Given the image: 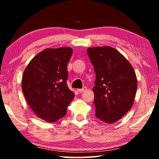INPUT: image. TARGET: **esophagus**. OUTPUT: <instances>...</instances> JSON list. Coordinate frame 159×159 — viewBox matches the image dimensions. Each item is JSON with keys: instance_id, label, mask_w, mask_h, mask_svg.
Here are the masks:
<instances>
[{"instance_id": "34e87169", "label": "esophagus", "mask_w": 159, "mask_h": 159, "mask_svg": "<svg viewBox=\"0 0 159 159\" xmlns=\"http://www.w3.org/2000/svg\"><path fill=\"white\" fill-rule=\"evenodd\" d=\"M86 90H87V88L84 87V88H83L82 89H78L77 90H78V92H79V93H83V92H84V91H85Z\"/></svg>"}]
</instances>
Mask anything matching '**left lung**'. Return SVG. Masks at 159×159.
Listing matches in <instances>:
<instances>
[{"label":"left lung","instance_id":"left-lung-1","mask_svg":"<svg viewBox=\"0 0 159 159\" xmlns=\"http://www.w3.org/2000/svg\"><path fill=\"white\" fill-rule=\"evenodd\" d=\"M87 52L96 74L93 88L95 116L111 124L133 107L138 88L135 72L124 56L114 48H89Z\"/></svg>","mask_w":159,"mask_h":159}]
</instances>
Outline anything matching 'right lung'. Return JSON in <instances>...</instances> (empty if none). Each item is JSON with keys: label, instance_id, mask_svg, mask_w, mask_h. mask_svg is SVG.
<instances>
[{"label": "right lung", "instance_id": "add662e5", "mask_svg": "<svg viewBox=\"0 0 159 159\" xmlns=\"http://www.w3.org/2000/svg\"><path fill=\"white\" fill-rule=\"evenodd\" d=\"M73 49L47 48L35 56L22 76L21 89L38 117L53 123L66 115L74 93L66 85L67 64Z\"/></svg>", "mask_w": 159, "mask_h": 159}]
</instances>
